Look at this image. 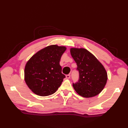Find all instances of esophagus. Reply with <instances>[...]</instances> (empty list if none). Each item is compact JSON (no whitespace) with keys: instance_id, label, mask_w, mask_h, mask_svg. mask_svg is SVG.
<instances>
[{"instance_id":"esophagus-1","label":"esophagus","mask_w":128,"mask_h":128,"mask_svg":"<svg viewBox=\"0 0 128 128\" xmlns=\"http://www.w3.org/2000/svg\"><path fill=\"white\" fill-rule=\"evenodd\" d=\"M70 78V74L66 75V78Z\"/></svg>"}]
</instances>
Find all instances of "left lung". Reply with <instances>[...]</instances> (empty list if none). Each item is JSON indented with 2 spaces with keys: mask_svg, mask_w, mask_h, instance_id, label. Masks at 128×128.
<instances>
[{
  "mask_svg": "<svg viewBox=\"0 0 128 128\" xmlns=\"http://www.w3.org/2000/svg\"><path fill=\"white\" fill-rule=\"evenodd\" d=\"M70 53L79 72L78 82L72 84L75 91L85 98L98 94L104 88L108 78L104 67L85 48H72Z\"/></svg>",
  "mask_w": 128,
  "mask_h": 128,
  "instance_id": "obj_1",
  "label": "left lung"
}]
</instances>
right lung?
Listing matches in <instances>:
<instances>
[{"mask_svg":"<svg viewBox=\"0 0 128 128\" xmlns=\"http://www.w3.org/2000/svg\"><path fill=\"white\" fill-rule=\"evenodd\" d=\"M66 50L64 46H49L37 52L26 62L25 81L34 94L50 96L60 86L66 76L62 73L59 62Z\"/></svg>","mask_w":128,"mask_h":128,"instance_id":"add662e5","label":"right lung"}]
</instances>
